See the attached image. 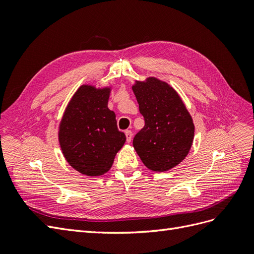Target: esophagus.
Masks as SVG:
<instances>
[{
    "mask_svg": "<svg viewBox=\"0 0 254 254\" xmlns=\"http://www.w3.org/2000/svg\"><path fill=\"white\" fill-rule=\"evenodd\" d=\"M125 135H126L127 142L130 143V141H131V139H132V132L130 131V130H126V131H125Z\"/></svg>",
    "mask_w": 254,
    "mask_h": 254,
    "instance_id": "obj_1",
    "label": "esophagus"
}]
</instances>
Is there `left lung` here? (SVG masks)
<instances>
[{"label": "left lung", "mask_w": 254, "mask_h": 254, "mask_svg": "<svg viewBox=\"0 0 254 254\" xmlns=\"http://www.w3.org/2000/svg\"><path fill=\"white\" fill-rule=\"evenodd\" d=\"M145 126L133 137V147L144 165L166 172L186 159L195 126L176 90L165 81L148 77L132 86Z\"/></svg>", "instance_id": "left-lung-1"}]
</instances>
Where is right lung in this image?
<instances>
[{
    "label": "right lung",
    "instance_id": "add662e5",
    "mask_svg": "<svg viewBox=\"0 0 254 254\" xmlns=\"http://www.w3.org/2000/svg\"><path fill=\"white\" fill-rule=\"evenodd\" d=\"M111 88L82 84L67 104L59 124L58 139L67 163L82 175L108 172L126 142L108 108Z\"/></svg>",
    "mask_w": 254,
    "mask_h": 254
}]
</instances>
